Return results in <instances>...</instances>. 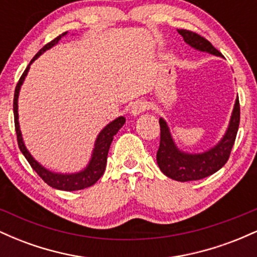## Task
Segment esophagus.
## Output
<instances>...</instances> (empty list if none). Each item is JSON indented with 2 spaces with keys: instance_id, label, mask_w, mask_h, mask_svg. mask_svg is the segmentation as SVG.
Here are the masks:
<instances>
[{
  "instance_id": "esophagus-1",
  "label": "esophagus",
  "mask_w": 257,
  "mask_h": 257,
  "mask_svg": "<svg viewBox=\"0 0 257 257\" xmlns=\"http://www.w3.org/2000/svg\"><path fill=\"white\" fill-rule=\"evenodd\" d=\"M145 110H146L145 101H143V100H137V101L133 102L131 112H132L133 116H138V114L143 113Z\"/></svg>"
}]
</instances>
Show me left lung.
Segmentation results:
<instances>
[{"mask_svg":"<svg viewBox=\"0 0 257 257\" xmlns=\"http://www.w3.org/2000/svg\"><path fill=\"white\" fill-rule=\"evenodd\" d=\"M178 32L184 37L185 42L193 48L221 57V53L213 44L197 32L184 30V29H179ZM239 120L240 106L239 99H237L234 108H233L229 126L219 145L209 150L208 152L200 153V155H186L176 149L175 144L170 137L167 123L159 118L161 141H159V149L157 151V163L159 169L168 178L181 182L204 179L206 176L216 173L228 161L232 147L234 145L235 137H237L238 128H239Z\"/></svg>","mask_w":257,"mask_h":257,"instance_id":"8db88e82","label":"left lung"}]
</instances>
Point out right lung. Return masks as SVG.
Masks as SVG:
<instances>
[{
	"instance_id": "add662e5",
	"label": "right lung",
	"mask_w": 257,
	"mask_h": 257,
	"mask_svg": "<svg viewBox=\"0 0 257 257\" xmlns=\"http://www.w3.org/2000/svg\"><path fill=\"white\" fill-rule=\"evenodd\" d=\"M64 35H66V32L59 35L58 37H55L54 40L51 41V42L47 43L42 49H40V52L32 58L30 64L35 60V59L40 57L43 52H46L47 49H49L51 47L54 46L55 43H58V41L60 40L61 36H64ZM30 64L28 65L25 71L23 72L22 77H20L19 82L17 83L16 91H14L13 112H14V125H16L18 146H19L20 151H22L23 155L25 156V158L28 159V162L30 163L32 169L38 174V176H40V178L42 179L47 185L51 186V187L57 188V190H63V191H78V190H83V188L90 187V186L95 184V182L101 178L102 174H104L110 145L112 140H113L114 135L117 134V132H118L123 126V124L125 123V118L124 117H118V118L114 119L113 122H111L110 124H107L104 129H102L95 141V149H94L93 157H91L89 166L85 168L83 172L72 174V175L71 174H69V175L65 174L64 175V174H54L49 172V170L44 169L43 167H41L40 164H38L37 162L31 157V155L29 153L28 150H26L24 143H23L22 133H20V129H19V122H18V96H19V89H20V85H22L23 82H24L26 73H28L29 69H30Z\"/></svg>"
}]
</instances>
